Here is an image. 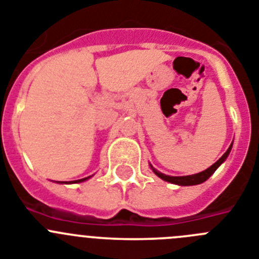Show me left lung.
<instances>
[{
    "label": "left lung",
    "instance_id": "obj_1",
    "mask_svg": "<svg viewBox=\"0 0 259 259\" xmlns=\"http://www.w3.org/2000/svg\"><path fill=\"white\" fill-rule=\"evenodd\" d=\"M231 148H232V144H231V146L227 149V152L224 153L223 155H222L221 158H219L218 161L215 162L212 166H210L209 168H206L205 171H202V172H198V174H194V175H188V176H168V175H164V174L159 172V171H157L155 168H153V171H154V174L157 176H159L161 179H163L164 182H168V183H172V184H178V185H196V184H201V183H203L205 180H207L210 178V176L212 175V174L215 172V170L218 168L219 166H221L222 163H223L224 161H226V158L228 157V154H230L231 152Z\"/></svg>",
    "mask_w": 259,
    "mask_h": 259
}]
</instances>
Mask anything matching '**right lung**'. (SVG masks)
I'll return each mask as SVG.
<instances>
[{
	"mask_svg": "<svg viewBox=\"0 0 259 259\" xmlns=\"http://www.w3.org/2000/svg\"><path fill=\"white\" fill-rule=\"evenodd\" d=\"M88 178H84V179H80V180H75V182H71V183H80V182H84V180H87Z\"/></svg>",
	"mask_w": 259,
	"mask_h": 259,
	"instance_id": "right-lung-1",
	"label": "right lung"
}]
</instances>
